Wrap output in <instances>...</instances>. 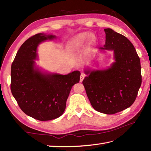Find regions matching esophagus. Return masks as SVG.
Masks as SVG:
<instances>
[{"label":"esophagus","instance_id":"esophagus-1","mask_svg":"<svg viewBox=\"0 0 151 151\" xmlns=\"http://www.w3.org/2000/svg\"><path fill=\"white\" fill-rule=\"evenodd\" d=\"M85 78V75L84 74L82 73L81 75V78H80V82H82L83 81V80H84V78Z\"/></svg>","mask_w":151,"mask_h":151}]
</instances>
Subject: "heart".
<instances>
[{
    "label": "heart",
    "instance_id": "obj_1",
    "mask_svg": "<svg viewBox=\"0 0 151 151\" xmlns=\"http://www.w3.org/2000/svg\"><path fill=\"white\" fill-rule=\"evenodd\" d=\"M91 37L87 33H81L78 34L70 41L69 43V49L72 52H75L80 47H82L89 38Z\"/></svg>",
    "mask_w": 151,
    "mask_h": 151
}]
</instances>
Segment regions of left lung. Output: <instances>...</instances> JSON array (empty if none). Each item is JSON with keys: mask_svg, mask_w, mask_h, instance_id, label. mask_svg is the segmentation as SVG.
<instances>
[{"mask_svg": "<svg viewBox=\"0 0 151 151\" xmlns=\"http://www.w3.org/2000/svg\"><path fill=\"white\" fill-rule=\"evenodd\" d=\"M102 50L114 51L115 62L104 70L86 69L82 84L95 110L106 114L123 111L135 101L142 84L140 59L132 43L111 28L104 29Z\"/></svg>", "mask_w": 151, "mask_h": 151, "instance_id": "left-lung-1", "label": "left lung"}]
</instances>
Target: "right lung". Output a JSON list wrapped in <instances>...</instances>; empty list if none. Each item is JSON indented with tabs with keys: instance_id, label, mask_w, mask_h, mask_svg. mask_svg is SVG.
<instances>
[{
	"instance_id": "obj_1",
	"label": "right lung",
	"mask_w": 151,
	"mask_h": 151,
	"mask_svg": "<svg viewBox=\"0 0 151 151\" xmlns=\"http://www.w3.org/2000/svg\"><path fill=\"white\" fill-rule=\"evenodd\" d=\"M56 36L37 34L25 41L17 51L11 67V91L21 110L39 121L59 117L65 110L66 101L81 73L66 75L43 73L36 66L37 49L43 41Z\"/></svg>"
}]
</instances>
